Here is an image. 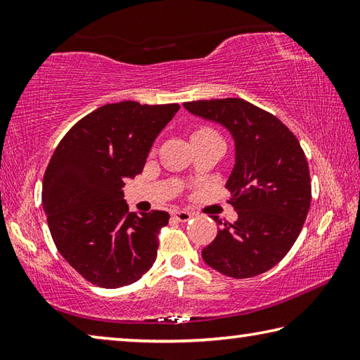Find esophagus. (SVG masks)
<instances>
[{"mask_svg": "<svg viewBox=\"0 0 360 360\" xmlns=\"http://www.w3.org/2000/svg\"><path fill=\"white\" fill-rule=\"evenodd\" d=\"M173 217L176 219V221H179V222H187L188 219L192 217V214L188 211H174L173 212Z\"/></svg>", "mask_w": 360, "mask_h": 360, "instance_id": "esophagus-1", "label": "esophagus"}]
</instances>
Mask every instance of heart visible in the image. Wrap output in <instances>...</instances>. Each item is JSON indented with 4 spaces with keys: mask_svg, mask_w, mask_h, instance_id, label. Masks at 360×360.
Returning <instances> with one entry per match:
<instances>
[{
    "mask_svg": "<svg viewBox=\"0 0 360 360\" xmlns=\"http://www.w3.org/2000/svg\"><path fill=\"white\" fill-rule=\"evenodd\" d=\"M206 133H216L214 130L208 129V127H198V129H195V131L192 133V136H200V135H206Z\"/></svg>",
    "mask_w": 360,
    "mask_h": 360,
    "instance_id": "1",
    "label": "heart"
}]
</instances>
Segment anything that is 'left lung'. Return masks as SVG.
I'll use <instances>...</instances> for the list:
<instances>
[{
    "instance_id": "1",
    "label": "left lung",
    "mask_w": 360,
    "mask_h": 360,
    "mask_svg": "<svg viewBox=\"0 0 360 360\" xmlns=\"http://www.w3.org/2000/svg\"><path fill=\"white\" fill-rule=\"evenodd\" d=\"M184 108L222 124L236 148L235 168L225 187L238 221L224 224L202 257L230 278L265 273L294 246L311 205V179L302 146L276 115L246 100H198L184 103Z\"/></svg>"
}]
</instances>
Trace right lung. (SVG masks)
<instances>
[{"mask_svg": "<svg viewBox=\"0 0 360 360\" xmlns=\"http://www.w3.org/2000/svg\"><path fill=\"white\" fill-rule=\"evenodd\" d=\"M178 109V103H109L76 122L53 150L42 179L49 230L89 283L122 288L154 265L169 214L130 212L122 187L143 172L152 143Z\"/></svg>", "mask_w": 360, "mask_h": 360, "instance_id": "1", "label": "right lung"}]
</instances>
